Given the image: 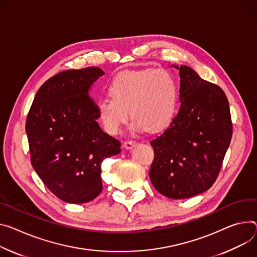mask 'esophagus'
Returning <instances> with one entry per match:
<instances>
[{
  "instance_id": "esophagus-1",
  "label": "esophagus",
  "mask_w": 257,
  "mask_h": 257,
  "mask_svg": "<svg viewBox=\"0 0 257 257\" xmlns=\"http://www.w3.org/2000/svg\"><path fill=\"white\" fill-rule=\"evenodd\" d=\"M136 142L135 141H127V142H125L124 143V147L126 148V149H132L133 147H135L136 146Z\"/></svg>"
}]
</instances>
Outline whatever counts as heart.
I'll list each match as a JSON object with an SVG mask.
<instances>
[{
	"mask_svg": "<svg viewBox=\"0 0 257 257\" xmlns=\"http://www.w3.org/2000/svg\"><path fill=\"white\" fill-rule=\"evenodd\" d=\"M108 94L96 104L98 118L108 134L121 132L129 120V110L134 132H159L174 118L178 86L166 69L149 68L118 75L108 85Z\"/></svg>",
	"mask_w": 257,
	"mask_h": 257,
	"instance_id": "1",
	"label": "heart"
}]
</instances>
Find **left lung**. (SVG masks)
<instances>
[{
  "label": "left lung",
  "instance_id": "1",
  "mask_svg": "<svg viewBox=\"0 0 257 257\" xmlns=\"http://www.w3.org/2000/svg\"><path fill=\"white\" fill-rule=\"evenodd\" d=\"M179 71L180 107L167 130L151 142L155 158L150 178L170 199H186L210 189L229 146L232 125L222 89L193 68Z\"/></svg>",
  "mask_w": 257,
  "mask_h": 257
}]
</instances>
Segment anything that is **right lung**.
<instances>
[{
	"instance_id": "1",
	"label": "right lung",
	"mask_w": 257,
	"mask_h": 257,
	"mask_svg": "<svg viewBox=\"0 0 257 257\" xmlns=\"http://www.w3.org/2000/svg\"><path fill=\"white\" fill-rule=\"evenodd\" d=\"M99 67L61 72L46 81L35 96L26 131L32 165L60 200L82 204L102 191L104 159L118 155L121 143L101 130L96 102L89 92Z\"/></svg>"
}]
</instances>
